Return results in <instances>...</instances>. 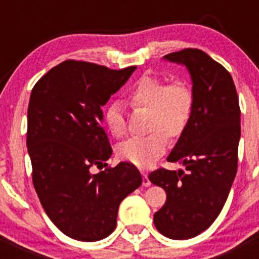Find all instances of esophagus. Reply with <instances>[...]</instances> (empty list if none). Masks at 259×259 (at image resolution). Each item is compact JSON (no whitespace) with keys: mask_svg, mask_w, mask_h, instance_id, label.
<instances>
[{"mask_svg":"<svg viewBox=\"0 0 259 259\" xmlns=\"http://www.w3.org/2000/svg\"><path fill=\"white\" fill-rule=\"evenodd\" d=\"M141 175H143V185L144 187H150L152 183H150L149 178H148V172L146 171H141Z\"/></svg>","mask_w":259,"mask_h":259,"instance_id":"esophagus-1","label":"esophagus"}]
</instances>
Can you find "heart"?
I'll use <instances>...</instances> for the list:
<instances>
[{"instance_id": "heart-1", "label": "heart", "mask_w": 259, "mask_h": 259, "mask_svg": "<svg viewBox=\"0 0 259 259\" xmlns=\"http://www.w3.org/2000/svg\"><path fill=\"white\" fill-rule=\"evenodd\" d=\"M127 98L132 107L149 110L148 131L153 132L119 144L118 154L136 166H150L166 152L168 140L165 134L178 137L185 131L193 114V91L185 80L167 83L162 77L144 76L132 87ZM104 120L113 136L122 137L125 134L124 111L119 102H111L106 107Z\"/></svg>"}]
</instances>
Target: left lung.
I'll return each mask as SVG.
<instances>
[{"label": "left lung", "mask_w": 259, "mask_h": 259, "mask_svg": "<svg viewBox=\"0 0 259 259\" xmlns=\"http://www.w3.org/2000/svg\"><path fill=\"white\" fill-rule=\"evenodd\" d=\"M163 58L187 67L194 109L167 157L185 171L158 168L149 174L150 182L167 196L154 224L166 237L187 240L207 230L227 201L237 171L239 98L230 72L202 50L188 48Z\"/></svg>", "instance_id": "8db88e82"}]
</instances>
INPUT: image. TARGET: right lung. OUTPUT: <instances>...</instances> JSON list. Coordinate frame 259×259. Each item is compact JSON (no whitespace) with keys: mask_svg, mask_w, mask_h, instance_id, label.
<instances>
[{"mask_svg":"<svg viewBox=\"0 0 259 259\" xmlns=\"http://www.w3.org/2000/svg\"><path fill=\"white\" fill-rule=\"evenodd\" d=\"M135 66L110 70L81 61H65L32 89L27 148L32 180L50 221L66 236L98 241L115 230L119 205L143 183L132 163L92 174L113 149L102 128L110 96L125 84Z\"/></svg>","mask_w":259,"mask_h":259,"instance_id":"right-lung-1","label":"right lung"}]
</instances>
